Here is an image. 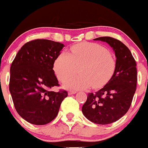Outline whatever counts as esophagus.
<instances>
[{
    "label": "esophagus",
    "mask_w": 148,
    "mask_h": 148,
    "mask_svg": "<svg viewBox=\"0 0 148 148\" xmlns=\"http://www.w3.org/2000/svg\"><path fill=\"white\" fill-rule=\"evenodd\" d=\"M76 92H77V91L75 90H70L69 92V95H73V94H75Z\"/></svg>",
    "instance_id": "esophagus-1"
}]
</instances>
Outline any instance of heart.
Instances as JSON below:
<instances>
[{
	"label": "heart",
	"mask_w": 148,
	"mask_h": 148,
	"mask_svg": "<svg viewBox=\"0 0 148 148\" xmlns=\"http://www.w3.org/2000/svg\"><path fill=\"white\" fill-rule=\"evenodd\" d=\"M117 62L105 47L96 43L84 42L70 48L69 53L62 52L53 62V71L66 87L98 89L104 86L112 78ZM79 69L78 70V69Z\"/></svg>",
	"instance_id": "b5f03b06"
}]
</instances>
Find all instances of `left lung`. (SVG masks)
Wrapping results in <instances>:
<instances>
[{
    "label": "left lung",
    "mask_w": 148,
    "mask_h": 148,
    "mask_svg": "<svg viewBox=\"0 0 148 148\" xmlns=\"http://www.w3.org/2000/svg\"><path fill=\"white\" fill-rule=\"evenodd\" d=\"M107 42L114 49L117 67L112 78L95 93H89L82 106L84 115L99 125H107L123 117L130 107L136 90L137 64L130 49L110 36L95 38Z\"/></svg>",
    "instance_id": "obj_1"
}]
</instances>
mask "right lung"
I'll return each instance as SVG.
<instances>
[{
    "instance_id": "1",
    "label": "right lung",
    "mask_w": 148,
    "mask_h": 148,
    "mask_svg": "<svg viewBox=\"0 0 148 148\" xmlns=\"http://www.w3.org/2000/svg\"><path fill=\"white\" fill-rule=\"evenodd\" d=\"M64 44L48 39H35L25 44L10 66L9 90L19 115L29 123L43 125L57 116L61 103L68 96L59 86L53 70V62Z\"/></svg>"
}]
</instances>
